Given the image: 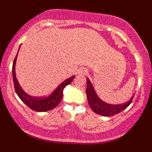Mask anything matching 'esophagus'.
Segmentation results:
<instances>
[{
	"label": "esophagus",
	"mask_w": 152,
	"mask_h": 152,
	"mask_svg": "<svg viewBox=\"0 0 152 152\" xmlns=\"http://www.w3.org/2000/svg\"><path fill=\"white\" fill-rule=\"evenodd\" d=\"M86 71L85 70H82V71H80V72H79V74H80V75H85L86 74Z\"/></svg>",
	"instance_id": "obj_1"
}]
</instances>
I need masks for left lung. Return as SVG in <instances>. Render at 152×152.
<instances>
[{
	"label": "left lung",
	"instance_id": "obj_1",
	"mask_svg": "<svg viewBox=\"0 0 152 152\" xmlns=\"http://www.w3.org/2000/svg\"><path fill=\"white\" fill-rule=\"evenodd\" d=\"M87 84H88V86L86 90V94H87V98H88L90 107L94 112L103 116H113L124 110L125 109L127 108L130 105L135 95L134 94L131 99L126 103H122L118 105L109 104L103 102L99 98L96 93L95 92V90L91 84V80L88 78L87 79Z\"/></svg>",
	"mask_w": 152,
	"mask_h": 152
}]
</instances>
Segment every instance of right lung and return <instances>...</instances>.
<instances>
[{"instance_id":"obj_1","label":"right lung","mask_w":152,"mask_h":152,"mask_svg":"<svg viewBox=\"0 0 152 152\" xmlns=\"http://www.w3.org/2000/svg\"><path fill=\"white\" fill-rule=\"evenodd\" d=\"M17 54L15 57V59L13 61L12 72H13V80L14 88H15L16 93L20 97V99L31 110L36 111V112H45V111L51 110L57 107L58 104L61 102V99H62L63 90L67 85L71 84V82L75 78V76H72L70 78L64 80L48 96H45V97H33V96H31L28 95L26 93L24 92L23 90L21 88L20 85L19 84L17 77H16L15 64L16 61H17Z\"/></svg>"}]
</instances>
